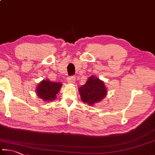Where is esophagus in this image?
Wrapping results in <instances>:
<instances>
[{"instance_id": "obj_1", "label": "esophagus", "mask_w": 155, "mask_h": 155, "mask_svg": "<svg viewBox=\"0 0 155 155\" xmlns=\"http://www.w3.org/2000/svg\"><path fill=\"white\" fill-rule=\"evenodd\" d=\"M67 81H68V83H74V81H75V77L74 76H70L68 78H67Z\"/></svg>"}]
</instances>
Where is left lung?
Segmentation results:
<instances>
[{"label": "left lung", "instance_id": "left-lung-1", "mask_svg": "<svg viewBox=\"0 0 155 155\" xmlns=\"http://www.w3.org/2000/svg\"><path fill=\"white\" fill-rule=\"evenodd\" d=\"M78 91L83 102L89 105H94L95 103L102 101L107 93L104 83L95 77H89Z\"/></svg>", "mask_w": 155, "mask_h": 155}]
</instances>
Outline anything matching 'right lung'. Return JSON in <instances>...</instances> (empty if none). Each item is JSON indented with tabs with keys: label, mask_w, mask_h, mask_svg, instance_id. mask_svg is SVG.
<instances>
[{
	"label": "right lung",
	"mask_w": 155,
	"mask_h": 155,
	"mask_svg": "<svg viewBox=\"0 0 155 155\" xmlns=\"http://www.w3.org/2000/svg\"><path fill=\"white\" fill-rule=\"evenodd\" d=\"M61 85L62 84L60 83H53L49 80H43L36 88V94L45 102H52L57 97L56 94H58Z\"/></svg>",
	"instance_id": "obj_1"
}]
</instances>
